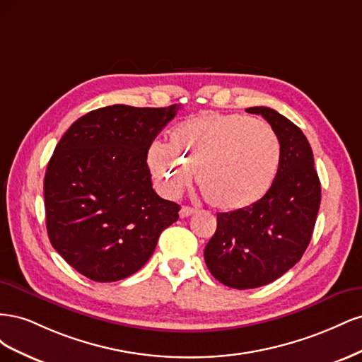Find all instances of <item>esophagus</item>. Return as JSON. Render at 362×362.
Here are the masks:
<instances>
[{"label":"esophagus","instance_id":"esophagus-1","mask_svg":"<svg viewBox=\"0 0 362 362\" xmlns=\"http://www.w3.org/2000/svg\"><path fill=\"white\" fill-rule=\"evenodd\" d=\"M193 213H194V208H192V206H181L180 217H181V218L189 217V216H192Z\"/></svg>","mask_w":362,"mask_h":362}]
</instances>
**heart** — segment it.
Instances as JSON below:
<instances>
[{
	"label": "heart",
	"instance_id": "obj_1",
	"mask_svg": "<svg viewBox=\"0 0 362 362\" xmlns=\"http://www.w3.org/2000/svg\"><path fill=\"white\" fill-rule=\"evenodd\" d=\"M281 145L259 119L204 113L169 131L168 146L152 144L146 161L169 198L189 187L193 172L205 201L223 211L243 210L266 196L275 181Z\"/></svg>",
	"mask_w": 362,
	"mask_h": 362
}]
</instances>
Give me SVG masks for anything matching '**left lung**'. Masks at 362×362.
Returning a JSON list of instances; mask_svg holds the SVG:
<instances>
[{
  "label": "left lung",
  "mask_w": 362,
  "mask_h": 362,
  "mask_svg": "<svg viewBox=\"0 0 362 362\" xmlns=\"http://www.w3.org/2000/svg\"><path fill=\"white\" fill-rule=\"evenodd\" d=\"M275 131L279 169L266 196L243 210L217 213V228L205 246L211 275L237 290L270 284L298 262L310 245L320 206V180L302 129L269 107H250Z\"/></svg>",
  "instance_id": "8db88e82"
}]
</instances>
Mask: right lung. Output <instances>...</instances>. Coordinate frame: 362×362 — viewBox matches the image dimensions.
<instances>
[{
	"label": "right lung",
	"mask_w": 362,
	"mask_h": 362,
	"mask_svg": "<svg viewBox=\"0 0 362 362\" xmlns=\"http://www.w3.org/2000/svg\"><path fill=\"white\" fill-rule=\"evenodd\" d=\"M115 104L76 119L48 163L47 231L52 247L86 278L115 282L154 254L180 205L152 189L146 163L152 140L177 115Z\"/></svg>",
	"instance_id": "add662e5"
}]
</instances>
